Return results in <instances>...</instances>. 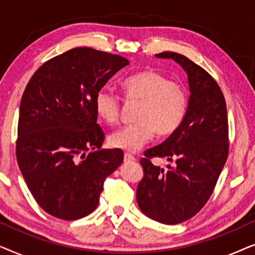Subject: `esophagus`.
Masks as SVG:
<instances>
[{
	"instance_id": "obj_1",
	"label": "esophagus",
	"mask_w": 255,
	"mask_h": 255,
	"mask_svg": "<svg viewBox=\"0 0 255 255\" xmlns=\"http://www.w3.org/2000/svg\"><path fill=\"white\" fill-rule=\"evenodd\" d=\"M124 161H125V162L134 161V156L131 155L130 153H125V154H124Z\"/></svg>"
}]
</instances>
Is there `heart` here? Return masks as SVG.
<instances>
[{"label":"heart","mask_w":255,"mask_h":255,"mask_svg":"<svg viewBox=\"0 0 255 255\" xmlns=\"http://www.w3.org/2000/svg\"><path fill=\"white\" fill-rule=\"evenodd\" d=\"M122 92L128 101L140 102L138 123L114 132L109 144L115 148L134 153L148 144L155 131L168 135L177 130L184 120L188 95L179 82L169 81L165 75L147 69L128 76L121 83ZM95 111L107 124H115L120 118V97L108 89H101L95 96Z\"/></svg>","instance_id":"obj_1"}]
</instances>
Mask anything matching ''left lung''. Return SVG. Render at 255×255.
Masks as SVG:
<instances>
[{
    "label": "left lung",
    "instance_id": "8db88e82",
    "mask_svg": "<svg viewBox=\"0 0 255 255\" xmlns=\"http://www.w3.org/2000/svg\"><path fill=\"white\" fill-rule=\"evenodd\" d=\"M188 76L187 114L165 141L147 149L140 165L144 176L137 188L141 212L162 224H179L197 214L211 196L229 153L226 103L217 82L182 54L162 52ZM152 157L174 162L168 171L153 165Z\"/></svg>",
    "mask_w": 255,
    "mask_h": 255
}]
</instances>
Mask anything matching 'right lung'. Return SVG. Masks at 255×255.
Masks as SVG:
<instances>
[{"label":"right lung","mask_w":255,"mask_h":255,"mask_svg":"<svg viewBox=\"0 0 255 255\" xmlns=\"http://www.w3.org/2000/svg\"><path fill=\"white\" fill-rule=\"evenodd\" d=\"M130 65L89 47L45 62L30 79L19 106L16 155L37 203L54 217L74 221L95 210L107 176L123 161L120 148L101 149L95 96Z\"/></svg>","instance_id":"add662e5"}]
</instances>
